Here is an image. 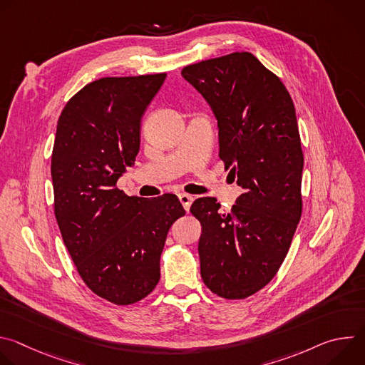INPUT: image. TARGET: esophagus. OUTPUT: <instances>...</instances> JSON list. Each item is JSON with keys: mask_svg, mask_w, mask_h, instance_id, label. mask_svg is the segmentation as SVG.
I'll list each match as a JSON object with an SVG mask.
<instances>
[{"mask_svg": "<svg viewBox=\"0 0 365 365\" xmlns=\"http://www.w3.org/2000/svg\"><path fill=\"white\" fill-rule=\"evenodd\" d=\"M179 200H180V203L183 205L185 211L187 212V211L190 210V205H192V202H193V197H192L190 195H187V193H180V195H179Z\"/></svg>", "mask_w": 365, "mask_h": 365, "instance_id": "esophagus-1", "label": "esophagus"}]
</instances>
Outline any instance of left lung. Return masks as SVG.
Instances as JSON below:
<instances>
[{
    "label": "left lung",
    "mask_w": 365,
    "mask_h": 365,
    "mask_svg": "<svg viewBox=\"0 0 365 365\" xmlns=\"http://www.w3.org/2000/svg\"><path fill=\"white\" fill-rule=\"evenodd\" d=\"M182 76L210 103L220 159L244 192L231 212L199 197L200 276L220 297L245 299L279 272L302 217L303 151L292 96L280 78L248 51L202 61Z\"/></svg>",
    "instance_id": "obj_1"
}]
</instances>
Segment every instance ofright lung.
<instances>
[{"mask_svg":"<svg viewBox=\"0 0 365 365\" xmlns=\"http://www.w3.org/2000/svg\"><path fill=\"white\" fill-rule=\"evenodd\" d=\"M166 73L101 78L65 106L51 153L55 217L85 284L124 306L160 280L172 224L186 212L173 193L128 196L118 178L140 150V123Z\"/></svg>","mask_w":365,"mask_h":365,"instance_id":"obj_1","label":"right lung"}]
</instances>
